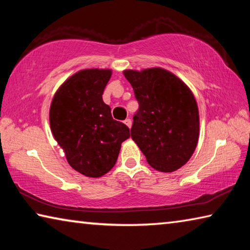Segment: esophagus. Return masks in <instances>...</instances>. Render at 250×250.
<instances>
[{
  "label": "esophagus",
  "mask_w": 250,
  "mask_h": 250,
  "mask_svg": "<svg viewBox=\"0 0 250 250\" xmlns=\"http://www.w3.org/2000/svg\"><path fill=\"white\" fill-rule=\"evenodd\" d=\"M125 124L129 126V128H131V125H132V121H131V119H125Z\"/></svg>",
  "instance_id": "34e87169"
}]
</instances>
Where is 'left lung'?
<instances>
[{
	"mask_svg": "<svg viewBox=\"0 0 250 250\" xmlns=\"http://www.w3.org/2000/svg\"><path fill=\"white\" fill-rule=\"evenodd\" d=\"M139 109L131 138L150 166L173 172L191 159L200 135V116L189 88L163 68L125 70Z\"/></svg>",
	"mask_w": 250,
	"mask_h": 250,
	"instance_id": "obj_1",
	"label": "left lung"
}]
</instances>
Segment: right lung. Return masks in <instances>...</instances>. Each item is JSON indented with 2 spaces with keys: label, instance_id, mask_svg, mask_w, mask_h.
<instances>
[{
  "label": "right lung",
  "instance_id": "obj_1",
  "mask_svg": "<svg viewBox=\"0 0 250 250\" xmlns=\"http://www.w3.org/2000/svg\"><path fill=\"white\" fill-rule=\"evenodd\" d=\"M112 71L83 69L58 88L49 109L55 140L69 166L88 177H100L115 167L121 143L130 137L122 122L113 120L103 100Z\"/></svg>",
  "mask_w": 250,
  "mask_h": 250
}]
</instances>
